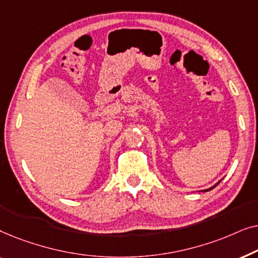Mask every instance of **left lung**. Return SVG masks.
<instances>
[{
  "label": "left lung",
  "mask_w": 258,
  "mask_h": 258,
  "mask_svg": "<svg viewBox=\"0 0 258 258\" xmlns=\"http://www.w3.org/2000/svg\"><path fill=\"white\" fill-rule=\"evenodd\" d=\"M220 182H221V181H218V182L216 183V184H214L213 186H210V188H209V189H204V190H203V191H209V190H211V189H214V188H215V186H216V185H217V184H218V183H220Z\"/></svg>",
  "instance_id": "1"
}]
</instances>
